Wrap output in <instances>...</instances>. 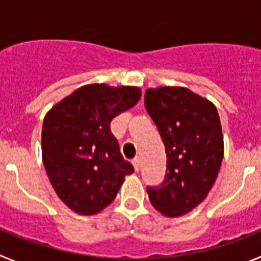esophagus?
I'll return each instance as SVG.
<instances>
[{
  "instance_id": "obj_1",
  "label": "esophagus",
  "mask_w": 261,
  "mask_h": 261,
  "mask_svg": "<svg viewBox=\"0 0 261 261\" xmlns=\"http://www.w3.org/2000/svg\"><path fill=\"white\" fill-rule=\"evenodd\" d=\"M133 166H135V171L138 172L140 171V158L138 156H136L135 159H133Z\"/></svg>"
}]
</instances>
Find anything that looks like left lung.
I'll return each mask as SVG.
<instances>
[{"label": "left lung", "mask_w": 261, "mask_h": 261, "mask_svg": "<svg viewBox=\"0 0 261 261\" xmlns=\"http://www.w3.org/2000/svg\"><path fill=\"white\" fill-rule=\"evenodd\" d=\"M145 108L166 147L162 184L147 187L154 208L179 217L208 196L223 158L222 128L216 106L186 87L147 89Z\"/></svg>", "instance_id": "1"}]
</instances>
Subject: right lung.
<instances>
[{
    "instance_id": "obj_1",
    "label": "right lung",
    "mask_w": 261,
    "mask_h": 261,
    "mask_svg": "<svg viewBox=\"0 0 261 261\" xmlns=\"http://www.w3.org/2000/svg\"><path fill=\"white\" fill-rule=\"evenodd\" d=\"M141 98L135 86L86 85L45 115L41 154L49 181L61 201L91 216L114 201L125 175L135 168L120 153L111 121Z\"/></svg>"
}]
</instances>
